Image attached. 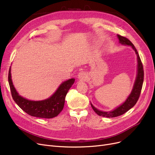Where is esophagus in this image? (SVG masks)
I'll return each instance as SVG.
<instances>
[{
	"label": "esophagus",
	"instance_id": "esophagus-1",
	"mask_svg": "<svg viewBox=\"0 0 155 155\" xmlns=\"http://www.w3.org/2000/svg\"><path fill=\"white\" fill-rule=\"evenodd\" d=\"M78 78L80 79V80L82 81H85L87 78V74L85 72H79L78 75Z\"/></svg>",
	"mask_w": 155,
	"mask_h": 155
}]
</instances>
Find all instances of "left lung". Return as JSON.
I'll use <instances>...</instances> for the list:
<instances>
[{
	"label": "left lung",
	"instance_id": "left-lung-1",
	"mask_svg": "<svg viewBox=\"0 0 155 155\" xmlns=\"http://www.w3.org/2000/svg\"><path fill=\"white\" fill-rule=\"evenodd\" d=\"M118 39L120 41V43L124 45H129L131 46V47L133 48V50L135 51L136 54L137 55L138 59V72L137 78H136L134 85L133 88V91L131 92L130 94L127 97V99L124 103L122 105H121L118 108H116L114 110H112L110 112H104L97 110L96 108L94 107L91 104V107L92 109L94 110L96 113L100 116L104 117H107V118H114V117L118 116L120 115H122L125 114L126 112H127L131 108L133 107L135 104H137L138 101L139 97L141 93V91L142 88L143 82V77H144V72H143V64L141 61V59L139 56L138 52L137 50L134 47V45L131 43V42L125 37L121 36L120 35L118 34Z\"/></svg>",
	"mask_w": 155,
	"mask_h": 155
}]
</instances>
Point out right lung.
Wrapping results in <instances>:
<instances>
[{"label": "right lung", "mask_w": 155, "mask_h": 155, "mask_svg": "<svg viewBox=\"0 0 155 155\" xmlns=\"http://www.w3.org/2000/svg\"><path fill=\"white\" fill-rule=\"evenodd\" d=\"M75 81L72 78L63 82L58 90L48 99L43 101H30L18 95L11 78V68L8 73V82L13 100L28 114L42 118H52L62 111L67 94Z\"/></svg>", "instance_id": "add662e5"}]
</instances>
